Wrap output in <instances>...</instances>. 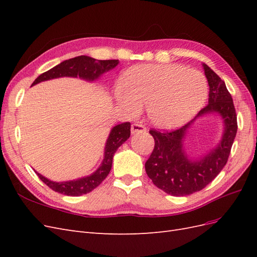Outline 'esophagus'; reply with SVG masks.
Returning <instances> with one entry per match:
<instances>
[{"label": "esophagus", "instance_id": "esophagus-1", "mask_svg": "<svg viewBox=\"0 0 257 257\" xmlns=\"http://www.w3.org/2000/svg\"><path fill=\"white\" fill-rule=\"evenodd\" d=\"M146 130H147L146 126L143 125V124H141V123L132 124V127H131L132 134H136V133H139V132H145Z\"/></svg>", "mask_w": 257, "mask_h": 257}]
</instances>
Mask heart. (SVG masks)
Segmentation results:
<instances>
[{
	"label": "heart",
	"instance_id": "1",
	"mask_svg": "<svg viewBox=\"0 0 257 257\" xmlns=\"http://www.w3.org/2000/svg\"><path fill=\"white\" fill-rule=\"evenodd\" d=\"M128 113L146 106L149 120L159 127L182 125L204 106L208 95L205 76L180 64H147L130 69L115 90Z\"/></svg>",
	"mask_w": 257,
	"mask_h": 257
}]
</instances>
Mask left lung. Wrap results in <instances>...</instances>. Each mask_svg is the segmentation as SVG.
Here are the masks:
<instances>
[{
    "label": "left lung",
    "instance_id": "left-lung-1",
    "mask_svg": "<svg viewBox=\"0 0 257 257\" xmlns=\"http://www.w3.org/2000/svg\"><path fill=\"white\" fill-rule=\"evenodd\" d=\"M209 84V103L198 113L219 112L225 123L220 145L199 161H190L183 151L182 142L191 123L174 131L150 130L154 149L145 164L146 173L153 184L173 196H185L203 190L226 165L237 134V114L225 82L204 64Z\"/></svg>",
    "mask_w": 257,
    "mask_h": 257
}]
</instances>
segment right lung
Masks as SVG:
<instances>
[{"label":"right lung","mask_w":257,"mask_h":257,"mask_svg":"<svg viewBox=\"0 0 257 257\" xmlns=\"http://www.w3.org/2000/svg\"><path fill=\"white\" fill-rule=\"evenodd\" d=\"M118 63V60H95L87 56H79L63 61L59 65L54 66L53 68L49 69V71L43 73L34 80L32 85L45 80L59 78V77L63 76H79L80 78L83 79L94 80L99 75H102L103 73L108 72L109 69L115 67ZM130 122L118 124V125H115L111 130L110 135L108 137L106 143L105 158L102 165L99 166V168L94 174H92L89 177L67 182H53L48 180V179H46L38 173L36 174L38 178L54 192L64 194V195L68 196H80L83 195V194L90 193L91 191L94 190L96 186L102 183L104 181V179L108 176V174H109L112 165L113 154L118 150V148L130 137Z\"/></svg>","instance_id":"1"}]
</instances>
